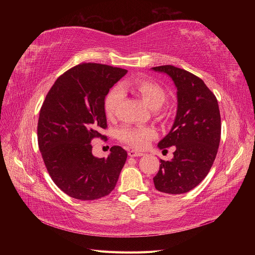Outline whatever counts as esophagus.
Listing matches in <instances>:
<instances>
[{"label":"esophagus","mask_w":255,"mask_h":255,"mask_svg":"<svg viewBox=\"0 0 255 255\" xmlns=\"http://www.w3.org/2000/svg\"><path fill=\"white\" fill-rule=\"evenodd\" d=\"M128 155H129V157H140V156L143 155V153L135 151V150H130L128 152Z\"/></svg>","instance_id":"esophagus-1"}]
</instances>
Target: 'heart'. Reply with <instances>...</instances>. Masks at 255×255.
Here are the masks:
<instances>
[{"label": "heart", "instance_id": "b5f03b06", "mask_svg": "<svg viewBox=\"0 0 255 255\" xmlns=\"http://www.w3.org/2000/svg\"><path fill=\"white\" fill-rule=\"evenodd\" d=\"M124 90L136 91L142 101L151 110L160 109L166 100V93L164 89L158 84L144 78L127 80L122 87L117 86L113 88L106 95L104 100V112L107 117L111 118L115 115L120 103L124 98ZM156 130L151 127L124 126L119 130L120 139L136 149H143L152 139L156 138Z\"/></svg>", "mask_w": 255, "mask_h": 255}]
</instances>
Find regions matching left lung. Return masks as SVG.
I'll use <instances>...</instances> for the list:
<instances>
[{"mask_svg":"<svg viewBox=\"0 0 255 255\" xmlns=\"http://www.w3.org/2000/svg\"><path fill=\"white\" fill-rule=\"evenodd\" d=\"M166 74L177 89V113L167 134L158 142L166 151L173 146V158L160 159L153 178L155 188L167 194L186 193L202 182L216 158L221 135L217 99L202 79L175 66L153 67Z\"/></svg>","mask_w":255,"mask_h":255,"instance_id":"obj_1","label":"left lung"}]
</instances>
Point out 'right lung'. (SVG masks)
<instances>
[{
  "instance_id": "add662e5",
  "label": "right lung",
  "mask_w": 255,
  "mask_h": 255,
  "mask_svg": "<svg viewBox=\"0 0 255 255\" xmlns=\"http://www.w3.org/2000/svg\"><path fill=\"white\" fill-rule=\"evenodd\" d=\"M128 71L85 63L53 84L38 120V144L49 176L59 188L80 200L98 199L116 187L127 152L119 145L107 158L92 154L91 140L107 127L104 100Z\"/></svg>"
}]
</instances>
